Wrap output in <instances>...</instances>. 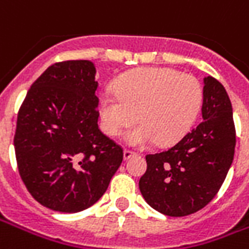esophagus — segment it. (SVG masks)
I'll return each mask as SVG.
<instances>
[{
  "label": "esophagus",
  "instance_id": "esophagus-1",
  "mask_svg": "<svg viewBox=\"0 0 249 249\" xmlns=\"http://www.w3.org/2000/svg\"><path fill=\"white\" fill-rule=\"evenodd\" d=\"M136 155H137L136 152L129 151V149H124V160H128V159L136 156Z\"/></svg>",
  "mask_w": 249,
  "mask_h": 249
}]
</instances>
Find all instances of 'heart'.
<instances>
[{"label": "heart", "mask_w": 249, "mask_h": 249, "mask_svg": "<svg viewBox=\"0 0 249 249\" xmlns=\"http://www.w3.org/2000/svg\"><path fill=\"white\" fill-rule=\"evenodd\" d=\"M203 88L193 76L168 68H142L121 76L114 93L104 92L98 110L103 130L117 137L126 133L129 145H167L183 137L195 124L203 105Z\"/></svg>", "instance_id": "heart-1"}]
</instances>
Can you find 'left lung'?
<instances>
[{"label": "left lung", "mask_w": 249, "mask_h": 249, "mask_svg": "<svg viewBox=\"0 0 249 249\" xmlns=\"http://www.w3.org/2000/svg\"><path fill=\"white\" fill-rule=\"evenodd\" d=\"M203 121L167 151L146 155L139 181L152 208L173 217L195 213L216 196L233 161L236 132L224 87L204 77Z\"/></svg>", "instance_id": "obj_1"}]
</instances>
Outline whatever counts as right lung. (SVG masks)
Instances as JSON below:
<instances>
[{
	"label": "right lung",
	"instance_id": "right-lung-1",
	"mask_svg": "<svg viewBox=\"0 0 249 249\" xmlns=\"http://www.w3.org/2000/svg\"><path fill=\"white\" fill-rule=\"evenodd\" d=\"M92 61L49 66L30 87L14 135L19 176L46 208L74 213L98 201L123 161V148L98 129Z\"/></svg>",
	"mask_w": 249,
	"mask_h": 249
}]
</instances>
